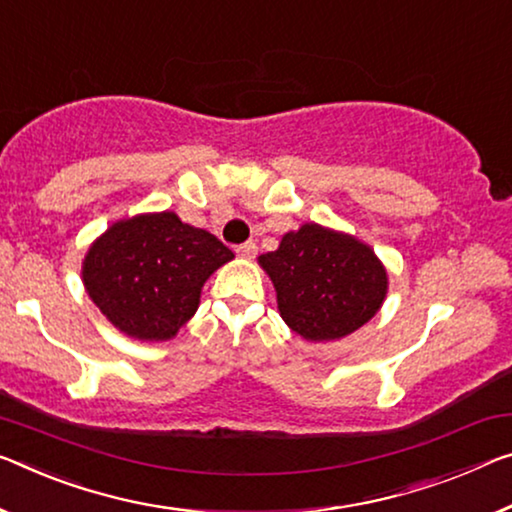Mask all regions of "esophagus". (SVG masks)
Masks as SVG:
<instances>
[{"label": "esophagus", "mask_w": 512, "mask_h": 512, "mask_svg": "<svg viewBox=\"0 0 512 512\" xmlns=\"http://www.w3.org/2000/svg\"><path fill=\"white\" fill-rule=\"evenodd\" d=\"M256 251H258V247H256V242H245V245H238L235 247V254H238L240 258H254L256 256Z\"/></svg>", "instance_id": "34e87169"}]
</instances>
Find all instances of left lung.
I'll list each match as a JSON object with an SVG mask.
<instances>
[{
  "label": "left lung",
  "mask_w": 512,
  "mask_h": 512,
  "mask_svg": "<svg viewBox=\"0 0 512 512\" xmlns=\"http://www.w3.org/2000/svg\"><path fill=\"white\" fill-rule=\"evenodd\" d=\"M277 290L283 322L304 341H338L382 309L387 267L371 245L343 231L306 222L258 256Z\"/></svg>",
  "instance_id": "1"
}]
</instances>
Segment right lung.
I'll return each instance as SVG.
<instances>
[{
  "label": "right lung",
  "mask_w": 512,
  "mask_h": 512,
  "mask_svg": "<svg viewBox=\"0 0 512 512\" xmlns=\"http://www.w3.org/2000/svg\"><path fill=\"white\" fill-rule=\"evenodd\" d=\"M233 251L171 210L119 219L91 242L82 261L86 295L135 341L178 334L201 302L203 283Z\"/></svg>",
  "instance_id": "1"
}]
</instances>
